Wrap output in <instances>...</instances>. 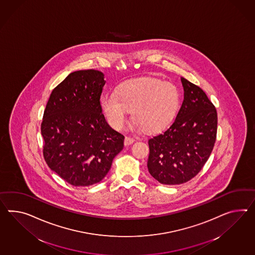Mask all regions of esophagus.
Segmentation results:
<instances>
[{
	"label": "esophagus",
	"instance_id": "esophagus-1",
	"mask_svg": "<svg viewBox=\"0 0 255 255\" xmlns=\"http://www.w3.org/2000/svg\"><path fill=\"white\" fill-rule=\"evenodd\" d=\"M135 139L133 137L126 136L125 139V145H130L132 143H134Z\"/></svg>",
	"mask_w": 255,
	"mask_h": 255
}]
</instances>
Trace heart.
I'll list each match as a JSON object with an SVG mask.
<instances>
[{
    "label": "heart",
    "instance_id": "1",
    "mask_svg": "<svg viewBox=\"0 0 255 255\" xmlns=\"http://www.w3.org/2000/svg\"><path fill=\"white\" fill-rule=\"evenodd\" d=\"M180 100V92L173 84L142 78L121 84L115 94H106L101 108L109 124L116 130L125 127L131 111L136 129L157 132L172 123Z\"/></svg>",
    "mask_w": 255,
    "mask_h": 255
}]
</instances>
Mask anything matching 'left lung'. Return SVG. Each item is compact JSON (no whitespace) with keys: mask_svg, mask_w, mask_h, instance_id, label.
<instances>
[{"mask_svg":"<svg viewBox=\"0 0 255 255\" xmlns=\"http://www.w3.org/2000/svg\"><path fill=\"white\" fill-rule=\"evenodd\" d=\"M184 99L173 124L150 138L148 171L166 185H177L195 177L211 155L218 113L202 88L181 77Z\"/></svg>","mask_w":255,"mask_h":255,"instance_id":"obj_1","label":"left lung"}]
</instances>
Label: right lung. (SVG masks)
<instances>
[{"mask_svg": "<svg viewBox=\"0 0 255 255\" xmlns=\"http://www.w3.org/2000/svg\"><path fill=\"white\" fill-rule=\"evenodd\" d=\"M105 83L98 70L71 73L52 90L44 111L45 161L74 186L103 180L124 148L125 136L108 125L102 113Z\"/></svg>", "mask_w": 255, "mask_h": 255, "instance_id": "obj_1", "label": "right lung"}]
</instances>
